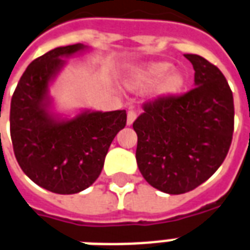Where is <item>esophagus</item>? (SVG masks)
Wrapping results in <instances>:
<instances>
[{
    "mask_svg": "<svg viewBox=\"0 0 250 250\" xmlns=\"http://www.w3.org/2000/svg\"><path fill=\"white\" fill-rule=\"evenodd\" d=\"M136 117H138V114H136V111L135 110H132V108H129L128 112H127V125H131L135 122V119H136Z\"/></svg>",
    "mask_w": 250,
    "mask_h": 250,
    "instance_id": "1",
    "label": "esophagus"
}]
</instances>
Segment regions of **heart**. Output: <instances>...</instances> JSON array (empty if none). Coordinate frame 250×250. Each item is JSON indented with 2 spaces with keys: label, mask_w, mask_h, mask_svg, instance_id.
Listing matches in <instances>:
<instances>
[{
  "label": "heart",
  "mask_w": 250,
  "mask_h": 250,
  "mask_svg": "<svg viewBox=\"0 0 250 250\" xmlns=\"http://www.w3.org/2000/svg\"><path fill=\"white\" fill-rule=\"evenodd\" d=\"M173 65L170 62H153L139 69L129 81L132 89L144 90L159 83L156 93L159 95L176 94L184 85V79L180 73L171 72Z\"/></svg>",
  "instance_id": "obj_1"
}]
</instances>
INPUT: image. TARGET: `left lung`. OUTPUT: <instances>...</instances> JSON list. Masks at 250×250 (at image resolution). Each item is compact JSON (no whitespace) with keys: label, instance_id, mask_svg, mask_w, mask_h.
<instances>
[{"label":"left lung","instance_id":"1","mask_svg":"<svg viewBox=\"0 0 250 250\" xmlns=\"http://www.w3.org/2000/svg\"><path fill=\"white\" fill-rule=\"evenodd\" d=\"M185 57L195 70V86L146 102L132 125L139 170L167 194L191 191L218 170L235 125L233 95L224 74L199 55Z\"/></svg>","mask_w":250,"mask_h":250}]
</instances>
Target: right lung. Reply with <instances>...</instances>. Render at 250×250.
I'll return each mask as SVG.
<instances>
[{
	"label": "right lung",
	"instance_id": "right-lung-1",
	"mask_svg": "<svg viewBox=\"0 0 250 250\" xmlns=\"http://www.w3.org/2000/svg\"><path fill=\"white\" fill-rule=\"evenodd\" d=\"M83 48L80 43L57 47L35 59L11 97L15 159L30 180L56 194L80 193L94 184L112 140L127 123L125 110L83 112L64 122L48 114V83L64 65L62 57Z\"/></svg>",
	"mask_w": 250,
	"mask_h": 250
}]
</instances>
